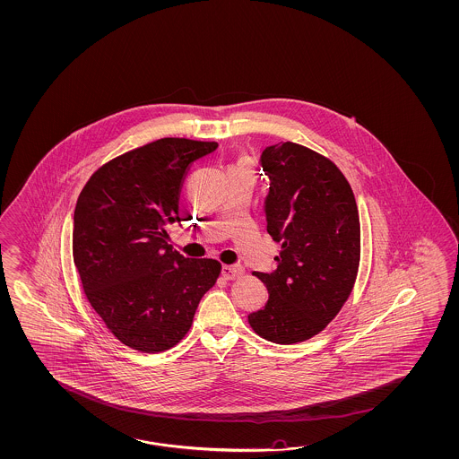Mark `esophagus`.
Returning <instances> with one entry per match:
<instances>
[{
	"label": "esophagus",
	"mask_w": 459,
	"mask_h": 459,
	"mask_svg": "<svg viewBox=\"0 0 459 459\" xmlns=\"http://www.w3.org/2000/svg\"><path fill=\"white\" fill-rule=\"evenodd\" d=\"M221 274H222L225 281H234V279H238L244 274V269L237 267V265H222Z\"/></svg>",
	"instance_id": "obj_1"
}]
</instances>
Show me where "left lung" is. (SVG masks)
Instances as JSON below:
<instances>
[{"label":"left lung","instance_id":"left-lung-1","mask_svg":"<svg viewBox=\"0 0 459 459\" xmlns=\"http://www.w3.org/2000/svg\"><path fill=\"white\" fill-rule=\"evenodd\" d=\"M259 165L269 178L267 232L282 247L273 274L257 273L269 292L250 313L269 342H303L333 320L353 290L360 263V219L343 173L296 143L267 146Z\"/></svg>","mask_w":459,"mask_h":459}]
</instances>
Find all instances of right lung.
Instances as JSON below:
<instances>
[{"mask_svg": "<svg viewBox=\"0 0 459 459\" xmlns=\"http://www.w3.org/2000/svg\"><path fill=\"white\" fill-rule=\"evenodd\" d=\"M217 146L158 139L99 168L79 195L74 263L89 303L127 347L156 353L177 345L219 278L215 259L183 257L167 234L180 223L188 168Z\"/></svg>", "mask_w": 459, "mask_h": 459, "instance_id": "right-lung-1", "label": "right lung"}]
</instances>
